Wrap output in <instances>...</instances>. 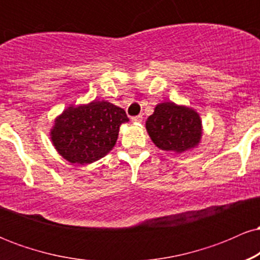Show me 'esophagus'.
I'll list each match as a JSON object with an SVG mask.
<instances>
[{
    "label": "esophagus",
    "mask_w": 260,
    "mask_h": 260,
    "mask_svg": "<svg viewBox=\"0 0 260 260\" xmlns=\"http://www.w3.org/2000/svg\"><path fill=\"white\" fill-rule=\"evenodd\" d=\"M131 120H132L133 123H140V122H143V117L140 115L139 116H134V117L131 118Z\"/></svg>",
    "instance_id": "1"
}]
</instances>
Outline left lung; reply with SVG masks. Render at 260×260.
Returning <instances> with one entry per match:
<instances>
[{
	"mask_svg": "<svg viewBox=\"0 0 260 260\" xmlns=\"http://www.w3.org/2000/svg\"><path fill=\"white\" fill-rule=\"evenodd\" d=\"M147 132L157 148L182 154L201 144L203 124L193 107L165 101L155 106L145 122Z\"/></svg>",
	"mask_w": 260,
	"mask_h": 260,
	"instance_id": "1",
	"label": "left lung"
}]
</instances>
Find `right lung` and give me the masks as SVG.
<instances>
[{
	"label": "right lung",
	"mask_w": 260,
	"mask_h": 260,
	"mask_svg": "<svg viewBox=\"0 0 260 260\" xmlns=\"http://www.w3.org/2000/svg\"><path fill=\"white\" fill-rule=\"evenodd\" d=\"M128 121L123 109L105 100L70 105L53 121L50 139L68 162L88 165L112 150Z\"/></svg>",
	"instance_id": "add662e5"
}]
</instances>
